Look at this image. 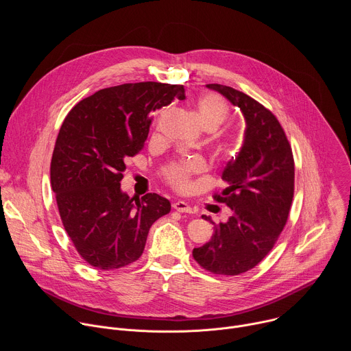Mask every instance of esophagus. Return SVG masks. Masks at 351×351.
<instances>
[{"label":"esophagus","instance_id":"esophagus-1","mask_svg":"<svg viewBox=\"0 0 351 351\" xmlns=\"http://www.w3.org/2000/svg\"><path fill=\"white\" fill-rule=\"evenodd\" d=\"M172 208L179 211V213H187V214H193L194 213V210L187 203H184V202H175L172 204Z\"/></svg>","mask_w":351,"mask_h":351}]
</instances>
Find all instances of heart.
<instances>
[{"label":"heart","mask_w":351,"mask_h":351,"mask_svg":"<svg viewBox=\"0 0 351 351\" xmlns=\"http://www.w3.org/2000/svg\"><path fill=\"white\" fill-rule=\"evenodd\" d=\"M197 119L206 130H217L228 118L229 108L225 99L214 93H206L199 95L195 103ZM236 145L233 136H225L219 144L218 149L223 156H229ZM203 169V161L199 158H186L179 162L168 165L162 175L165 180L175 189H186L190 182V176Z\"/></svg>","instance_id":"obj_1"}]
</instances>
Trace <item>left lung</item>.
I'll return each instance as SVG.
<instances>
[{"label": "left lung", "instance_id": "1", "mask_svg": "<svg viewBox=\"0 0 351 351\" xmlns=\"http://www.w3.org/2000/svg\"><path fill=\"white\" fill-rule=\"evenodd\" d=\"M207 87L240 108L245 130L237 157L222 172L226 187L214 194L232 215L215 225L211 240L194 248L193 257L213 274L234 276L260 264L282 233L294 194V160L285 130L269 110L233 87Z\"/></svg>", "mask_w": 351, "mask_h": 351}]
</instances>
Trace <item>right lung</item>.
Listing matches in <instances>:
<instances>
[{"label":"right lung","mask_w":351,"mask_h":351,"mask_svg":"<svg viewBox=\"0 0 351 351\" xmlns=\"http://www.w3.org/2000/svg\"><path fill=\"white\" fill-rule=\"evenodd\" d=\"M184 99L182 84L125 83L98 90L66 115L53 153L51 187L64 228L97 269L126 267L144 252L152 225L171 211L157 193L121 190L125 161L144 147L152 114Z\"/></svg>","instance_id":"add662e5"}]
</instances>
